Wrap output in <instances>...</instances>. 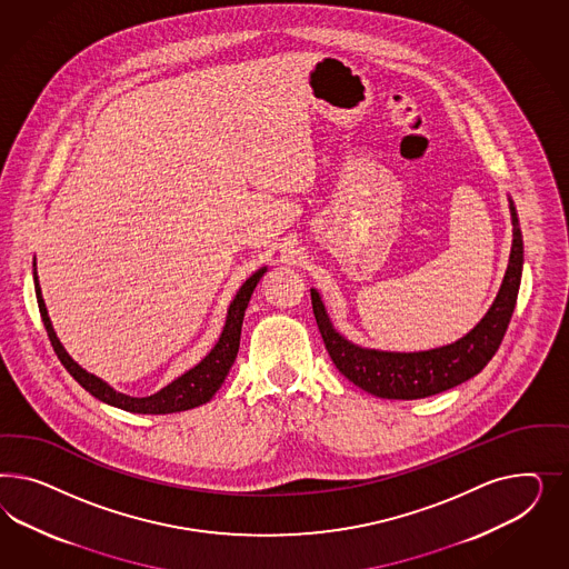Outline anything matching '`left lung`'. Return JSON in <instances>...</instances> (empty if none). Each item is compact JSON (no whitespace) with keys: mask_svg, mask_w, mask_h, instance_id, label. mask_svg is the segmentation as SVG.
<instances>
[{"mask_svg":"<svg viewBox=\"0 0 569 569\" xmlns=\"http://www.w3.org/2000/svg\"><path fill=\"white\" fill-rule=\"evenodd\" d=\"M509 210L513 243L499 293L482 321L452 345L419 352H390L352 345L331 326L319 292L310 290L317 326L340 373L373 397L395 400L433 397L478 376L499 350L516 309L521 281L523 240L513 200H509Z\"/></svg>","mask_w":569,"mask_h":569,"instance_id":"obj_1","label":"left lung"}]
</instances>
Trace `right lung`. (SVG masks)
<instances>
[{
  "mask_svg": "<svg viewBox=\"0 0 569 569\" xmlns=\"http://www.w3.org/2000/svg\"><path fill=\"white\" fill-rule=\"evenodd\" d=\"M264 273H267V267H262L257 273H252V276L243 281V286L238 290L236 298L231 300V305L227 309L223 331H221L217 345L212 346V350L208 352L207 357L198 362L196 367H191L190 371H186L181 378L174 379L169 386L158 390L156 395L143 398L127 397L122 392H117L106 381L96 378L93 373H87L83 367H79L77 362L70 359L69 352L64 350V346L60 345V340H58V336L53 331L50 315H48L43 296H41V286H39V279H37V271H33V279L37 305H39V312H41L43 326H46V331H48V338L52 342L53 352L58 355V359L64 365V369L69 371L70 376L77 379L91 397L102 400L106 405L119 407L122 411L141 415H169L188 411V409L204 405L221 388V383L227 378L231 365H233L236 357H238V350H240L243 312L248 309V302L252 298V292H254L260 277L264 276Z\"/></svg>",
  "mask_w": 569,
  "mask_h": 569,
  "instance_id": "obj_1",
  "label": "right lung"
}]
</instances>
